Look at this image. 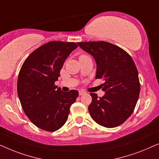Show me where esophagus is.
<instances>
[{"instance_id": "1", "label": "esophagus", "mask_w": 159, "mask_h": 159, "mask_svg": "<svg viewBox=\"0 0 159 159\" xmlns=\"http://www.w3.org/2000/svg\"><path fill=\"white\" fill-rule=\"evenodd\" d=\"M85 93H86V92H85V91H79V95L80 96H81L83 94H85Z\"/></svg>"}]
</instances>
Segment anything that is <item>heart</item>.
Masks as SVG:
<instances>
[{
	"mask_svg": "<svg viewBox=\"0 0 159 159\" xmlns=\"http://www.w3.org/2000/svg\"><path fill=\"white\" fill-rule=\"evenodd\" d=\"M83 56H86V55H81V56H80V57H83Z\"/></svg>",
	"mask_w": 159,
	"mask_h": 159,
	"instance_id": "obj_1",
	"label": "heart"
}]
</instances>
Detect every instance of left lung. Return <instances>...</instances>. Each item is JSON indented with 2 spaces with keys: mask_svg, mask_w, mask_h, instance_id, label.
<instances>
[{
  "mask_svg": "<svg viewBox=\"0 0 159 159\" xmlns=\"http://www.w3.org/2000/svg\"><path fill=\"white\" fill-rule=\"evenodd\" d=\"M83 50L94 58L96 79L102 84L105 94L98 98L91 93L92 102L89 111L94 121L111 128L123 123L132 115L140 91L138 72L133 60L122 48L107 42H78Z\"/></svg>",
  "mask_w": 159,
  "mask_h": 159,
  "instance_id": "8db88e82",
  "label": "left lung"
}]
</instances>
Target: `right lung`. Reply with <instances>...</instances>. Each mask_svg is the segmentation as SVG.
Wrapping results in <instances>:
<instances>
[{"mask_svg": "<svg viewBox=\"0 0 159 159\" xmlns=\"http://www.w3.org/2000/svg\"><path fill=\"white\" fill-rule=\"evenodd\" d=\"M75 42H50L29 55L20 70L17 92L26 115L39 128L54 132L68 120L79 91H62L55 82Z\"/></svg>", "mask_w": 159, "mask_h": 159, "instance_id": "right-lung-1", "label": "right lung"}]
</instances>
